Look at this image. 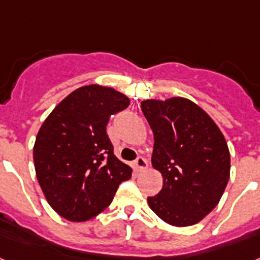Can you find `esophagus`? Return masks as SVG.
I'll use <instances>...</instances> for the list:
<instances>
[{
	"label": "esophagus",
	"instance_id": "34e87169",
	"mask_svg": "<svg viewBox=\"0 0 260 260\" xmlns=\"http://www.w3.org/2000/svg\"><path fill=\"white\" fill-rule=\"evenodd\" d=\"M147 167V160L143 158V156H138L137 159L134 160V169L135 171H138V173H141V171H143Z\"/></svg>",
	"mask_w": 260,
	"mask_h": 260
}]
</instances>
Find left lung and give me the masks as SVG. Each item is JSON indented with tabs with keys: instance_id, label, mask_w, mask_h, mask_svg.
<instances>
[{
	"instance_id": "8db88e82",
	"label": "left lung",
	"mask_w": 260,
	"mask_h": 260,
	"mask_svg": "<svg viewBox=\"0 0 260 260\" xmlns=\"http://www.w3.org/2000/svg\"><path fill=\"white\" fill-rule=\"evenodd\" d=\"M154 133L151 164L164 177L150 209L171 226L201 222L214 210L230 178V151L219 127L192 101L174 96L141 102Z\"/></svg>"
}]
</instances>
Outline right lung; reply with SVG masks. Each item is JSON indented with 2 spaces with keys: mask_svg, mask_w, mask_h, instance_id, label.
Masks as SVG:
<instances>
[{
  "mask_svg": "<svg viewBox=\"0 0 260 260\" xmlns=\"http://www.w3.org/2000/svg\"><path fill=\"white\" fill-rule=\"evenodd\" d=\"M130 104L111 87L89 85L61 101L41 126L33 149L38 183L57 214L89 220L110 205L132 167L114 155L107 137L110 115Z\"/></svg>",
  "mask_w": 260,
  "mask_h": 260,
  "instance_id": "add662e5",
  "label": "right lung"
}]
</instances>
